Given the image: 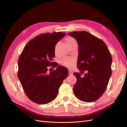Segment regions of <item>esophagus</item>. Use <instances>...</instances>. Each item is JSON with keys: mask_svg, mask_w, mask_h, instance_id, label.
Segmentation results:
<instances>
[{"mask_svg": "<svg viewBox=\"0 0 127 127\" xmlns=\"http://www.w3.org/2000/svg\"><path fill=\"white\" fill-rule=\"evenodd\" d=\"M68 72H69V75H73V72L71 70H68Z\"/></svg>", "mask_w": 127, "mask_h": 127, "instance_id": "1", "label": "esophagus"}]
</instances>
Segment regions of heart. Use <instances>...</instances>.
<instances>
[{"label": "heart", "instance_id": "b5f03b06", "mask_svg": "<svg viewBox=\"0 0 127 127\" xmlns=\"http://www.w3.org/2000/svg\"><path fill=\"white\" fill-rule=\"evenodd\" d=\"M66 41L67 45L70 48L74 45H77V43L76 40L72 37H67L66 39ZM75 60L74 59L70 58H64L60 61V64L62 66L67 68H71L75 64Z\"/></svg>", "mask_w": 127, "mask_h": 127}]
</instances>
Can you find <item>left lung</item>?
<instances>
[{"mask_svg": "<svg viewBox=\"0 0 127 127\" xmlns=\"http://www.w3.org/2000/svg\"><path fill=\"white\" fill-rule=\"evenodd\" d=\"M68 35L78 43V69L87 70L84 77L79 73H74L77 78L73 89L74 94L80 101L93 102L106 89L112 74V57L104 42L90 33L76 31L69 33Z\"/></svg>", "mask_w": 127, "mask_h": 127, "instance_id": "left-lung-1", "label": "left lung"}]
</instances>
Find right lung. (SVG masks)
Here are the masks:
<instances>
[{
  "instance_id": "obj_1",
  "label": "right lung",
  "mask_w": 127,
  "mask_h": 127,
  "mask_svg": "<svg viewBox=\"0 0 127 127\" xmlns=\"http://www.w3.org/2000/svg\"><path fill=\"white\" fill-rule=\"evenodd\" d=\"M65 35L54 32L36 36L26 44L18 59V79L27 96L34 103L46 104L54 100L68 75L67 69L61 66L47 72L48 66L58 65L52 61L55 46Z\"/></svg>"
}]
</instances>
